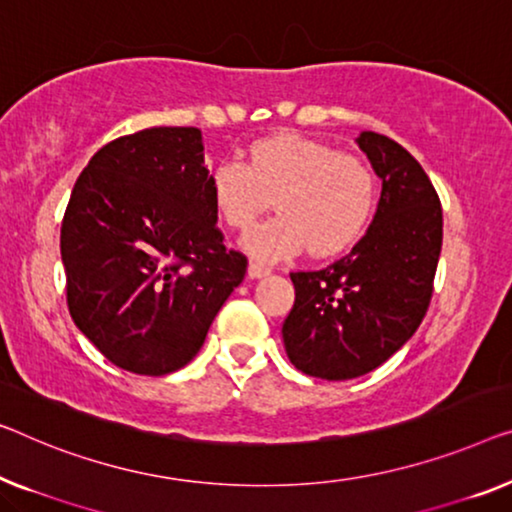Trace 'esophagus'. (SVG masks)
I'll return each mask as SVG.
<instances>
[{
    "label": "esophagus",
    "instance_id": "1",
    "mask_svg": "<svg viewBox=\"0 0 512 512\" xmlns=\"http://www.w3.org/2000/svg\"><path fill=\"white\" fill-rule=\"evenodd\" d=\"M269 273H271V269H266L264 264H259V262H250V264H248V276L253 278V280L269 276Z\"/></svg>",
    "mask_w": 512,
    "mask_h": 512
}]
</instances>
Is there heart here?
Here are the masks:
<instances>
[{
    "mask_svg": "<svg viewBox=\"0 0 512 512\" xmlns=\"http://www.w3.org/2000/svg\"><path fill=\"white\" fill-rule=\"evenodd\" d=\"M213 209L225 225L243 230L269 207L278 216L241 236L257 262L301 253L331 257L347 250L370 223L377 179L365 160L296 133L271 135L248 149V163L227 158L209 179Z\"/></svg>",
    "mask_w": 512,
    "mask_h": 512,
    "instance_id": "b5f03b06",
    "label": "heart"
}]
</instances>
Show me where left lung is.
Returning a JSON list of instances; mask_svg holds the SVG:
<instances>
[{
	"label": "left lung",
	"mask_w": 512,
	"mask_h": 512,
	"mask_svg": "<svg viewBox=\"0 0 512 512\" xmlns=\"http://www.w3.org/2000/svg\"><path fill=\"white\" fill-rule=\"evenodd\" d=\"M356 144L381 179L375 218L349 255L289 273L296 299L282 324L294 368L329 381L368 375L416 333L444 236L439 195L418 160L372 131Z\"/></svg>",
	"instance_id": "1"
}]
</instances>
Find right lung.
<instances>
[{"label": "right lung", "instance_id": "add662e5", "mask_svg": "<svg viewBox=\"0 0 512 512\" xmlns=\"http://www.w3.org/2000/svg\"><path fill=\"white\" fill-rule=\"evenodd\" d=\"M209 179L200 128L156 126L105 144L75 181L61 223L68 310L117 368H183L246 276Z\"/></svg>", "mask_w": 512, "mask_h": 512}]
</instances>
